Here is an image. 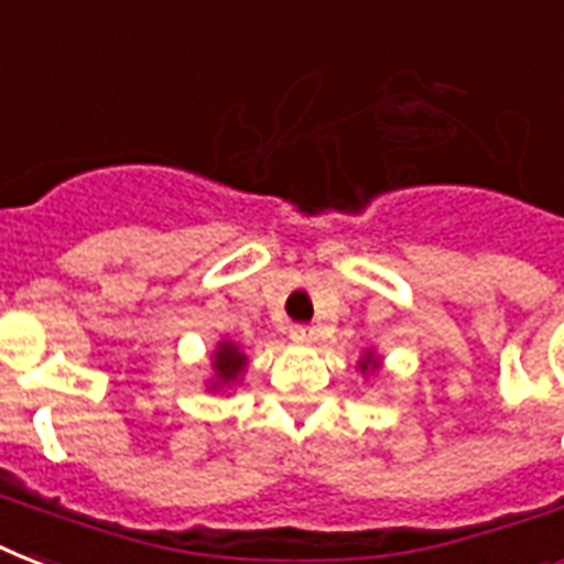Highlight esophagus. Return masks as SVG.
<instances>
[{
	"mask_svg": "<svg viewBox=\"0 0 564 564\" xmlns=\"http://www.w3.org/2000/svg\"><path fill=\"white\" fill-rule=\"evenodd\" d=\"M290 336L295 339V343H313V339H316V330L307 325H295L290 330Z\"/></svg>",
	"mask_w": 564,
	"mask_h": 564,
	"instance_id": "1",
	"label": "esophagus"
}]
</instances>
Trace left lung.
I'll use <instances>...</instances> for the list:
<instances>
[{"instance_id":"obj_1","label":"left lung","mask_w":564,"mask_h":564,"mask_svg":"<svg viewBox=\"0 0 564 564\" xmlns=\"http://www.w3.org/2000/svg\"><path fill=\"white\" fill-rule=\"evenodd\" d=\"M369 362H371V357H366V360H362V362H360V366H362V371L369 369ZM371 366H375V362H371Z\"/></svg>"}]
</instances>
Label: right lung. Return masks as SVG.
I'll list each match as a JSON object with an SVG mask.
<instances>
[{"label": "right lung", "mask_w": 564, "mask_h": 564, "mask_svg": "<svg viewBox=\"0 0 564 564\" xmlns=\"http://www.w3.org/2000/svg\"><path fill=\"white\" fill-rule=\"evenodd\" d=\"M213 369H216V375H219L221 383H230L234 377H239V371H242V366H246V354L237 351V345L234 343H221L219 351H216V357H213Z\"/></svg>", "instance_id": "add662e5"}]
</instances>
